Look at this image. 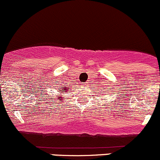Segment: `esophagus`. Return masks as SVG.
<instances>
[{
  "label": "esophagus",
  "mask_w": 160,
  "mask_h": 160,
  "mask_svg": "<svg viewBox=\"0 0 160 160\" xmlns=\"http://www.w3.org/2000/svg\"><path fill=\"white\" fill-rule=\"evenodd\" d=\"M84 85H85V84H84Z\"/></svg>",
  "instance_id": "esophagus-1"
}]
</instances>
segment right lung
<instances>
[{"mask_svg":"<svg viewBox=\"0 0 160 160\" xmlns=\"http://www.w3.org/2000/svg\"><path fill=\"white\" fill-rule=\"evenodd\" d=\"M67 88L68 89H67L66 88ZM68 90H70V89L68 88V87H66V85H64V86H63V87H61V88H60V91L61 92V93H63V94H64L65 93H68ZM58 96V95H57ZM58 99H60V102H62L63 101V99H62V97H61V94H60V95H58Z\"/></svg>","mask_w":160,"mask_h":160,"instance_id":"obj_1","label":"right lung"}]
</instances>
